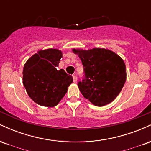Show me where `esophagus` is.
I'll return each instance as SVG.
<instances>
[{"label":"esophagus","instance_id":"1","mask_svg":"<svg viewBox=\"0 0 151 151\" xmlns=\"http://www.w3.org/2000/svg\"><path fill=\"white\" fill-rule=\"evenodd\" d=\"M73 81L74 82H76L77 81V77L76 75H73Z\"/></svg>","mask_w":151,"mask_h":151}]
</instances>
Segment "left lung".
<instances>
[{
    "label": "left lung",
    "instance_id": "1",
    "mask_svg": "<svg viewBox=\"0 0 151 151\" xmlns=\"http://www.w3.org/2000/svg\"><path fill=\"white\" fill-rule=\"evenodd\" d=\"M84 67L82 80L78 82L81 93L98 106L115 99L125 84L126 65L119 55L111 50L93 48L73 50Z\"/></svg>",
    "mask_w": 151,
    "mask_h": 151
}]
</instances>
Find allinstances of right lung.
Segmentation results:
<instances>
[{
    "label": "right lung",
    "mask_w": 151,
    "mask_h": 151,
    "mask_svg": "<svg viewBox=\"0 0 151 151\" xmlns=\"http://www.w3.org/2000/svg\"><path fill=\"white\" fill-rule=\"evenodd\" d=\"M62 58L59 50H40L24 65V86L28 96L38 105L56 106L73 81L72 76L63 69L57 70Z\"/></svg>",
    "instance_id": "1"
}]
</instances>
